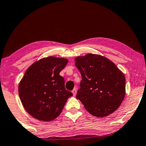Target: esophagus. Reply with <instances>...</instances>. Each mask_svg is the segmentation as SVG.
<instances>
[{"label": "esophagus", "instance_id": "obj_1", "mask_svg": "<svg viewBox=\"0 0 146 146\" xmlns=\"http://www.w3.org/2000/svg\"><path fill=\"white\" fill-rule=\"evenodd\" d=\"M72 94H73V95L74 96H76V92H77V90L76 89V88H74L73 90L72 91Z\"/></svg>", "mask_w": 146, "mask_h": 146}]
</instances>
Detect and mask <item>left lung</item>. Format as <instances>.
Instances as JSON below:
<instances>
[{
	"instance_id": "left-lung-1",
	"label": "left lung",
	"mask_w": 146,
	"mask_h": 146,
	"mask_svg": "<svg viewBox=\"0 0 146 146\" xmlns=\"http://www.w3.org/2000/svg\"><path fill=\"white\" fill-rule=\"evenodd\" d=\"M75 62L82 78L76 98L86 110L99 117L116 110L125 94V78L122 72L108 58L99 54L77 56Z\"/></svg>"
}]
</instances>
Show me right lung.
Returning <instances> with one entry per match:
<instances>
[{
  "mask_svg": "<svg viewBox=\"0 0 146 146\" xmlns=\"http://www.w3.org/2000/svg\"><path fill=\"white\" fill-rule=\"evenodd\" d=\"M67 59L48 56L34 62L19 85V94L25 110L40 121H52L62 111L72 93L65 88L64 79L59 74Z\"/></svg>",
  "mask_w": 146,
  "mask_h": 146,
  "instance_id": "add662e5",
  "label": "right lung"
}]
</instances>
